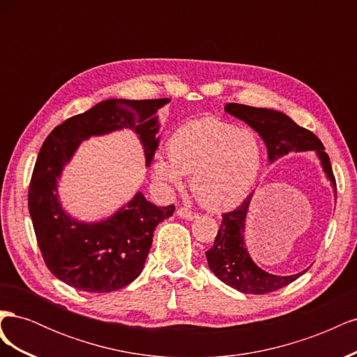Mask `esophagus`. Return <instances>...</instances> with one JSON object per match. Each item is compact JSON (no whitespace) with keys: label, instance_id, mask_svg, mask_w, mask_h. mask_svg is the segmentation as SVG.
Here are the masks:
<instances>
[{"label":"esophagus","instance_id":"esophagus-1","mask_svg":"<svg viewBox=\"0 0 357 357\" xmlns=\"http://www.w3.org/2000/svg\"><path fill=\"white\" fill-rule=\"evenodd\" d=\"M177 215H178V218H181V219L192 220V219H195L198 214H197L195 211H190V210H188V208H185V207H181V208L177 210Z\"/></svg>","mask_w":357,"mask_h":357}]
</instances>
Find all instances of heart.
Wrapping results in <instances>:
<instances>
[{
    "mask_svg": "<svg viewBox=\"0 0 357 357\" xmlns=\"http://www.w3.org/2000/svg\"><path fill=\"white\" fill-rule=\"evenodd\" d=\"M168 156L153 162V178L159 185L180 188L183 176H192V192L199 204L225 210L252 192L262 168L264 147L253 129L204 117L172 134Z\"/></svg>",
    "mask_w": 357,
    "mask_h": 357,
    "instance_id": "b5f03b06",
    "label": "heart"
}]
</instances>
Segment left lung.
I'll list each match as a JSON object with an SVG mask.
<instances>
[{
	"label": "left lung",
	"mask_w": 357,
	"mask_h": 357,
	"mask_svg": "<svg viewBox=\"0 0 357 357\" xmlns=\"http://www.w3.org/2000/svg\"><path fill=\"white\" fill-rule=\"evenodd\" d=\"M225 112L241 119L261 135L266 144L269 162H274L290 152L314 150L321 162L323 171L331 180L333 192L337 193V181H335L332 172L331 159L317 135L296 125L282 112L256 109V107L235 102L226 104ZM252 197L253 192L243 201L240 207L222 214L220 229L215 235L213 247L205 252V256H207L211 271L225 284L240 290L243 294L265 295L295 282L308 268L294 275H274L264 271L253 262L244 243L245 215Z\"/></svg>",
	"instance_id": "left-lung-1"
}]
</instances>
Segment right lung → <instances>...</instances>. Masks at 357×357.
<instances>
[{"label": "right lung", "instance_id": "1", "mask_svg": "<svg viewBox=\"0 0 357 357\" xmlns=\"http://www.w3.org/2000/svg\"><path fill=\"white\" fill-rule=\"evenodd\" d=\"M159 100H107L58 125L43 143L28 190V208L40 252L49 271L68 286L107 294L142 274L156 226L174 213L158 207L142 192L112 218L84 223L73 219L58 199V178L83 139L129 128L144 147L146 167L159 146Z\"/></svg>", "mask_w": 357, "mask_h": 357}]
</instances>
